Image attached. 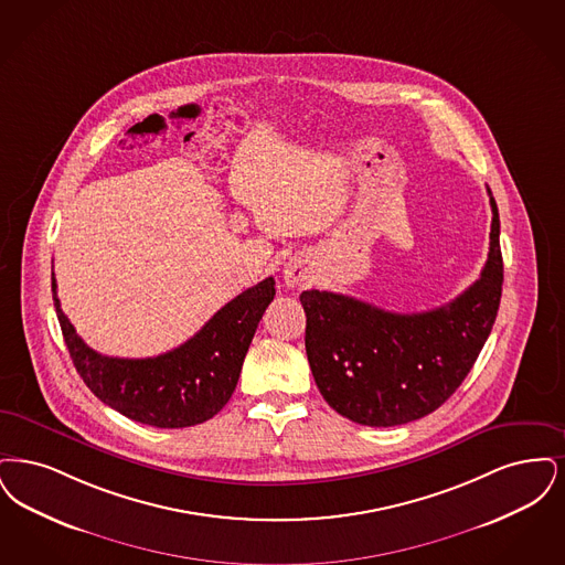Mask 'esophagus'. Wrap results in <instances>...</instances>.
I'll return each instance as SVG.
<instances>
[{"label":"esophagus","instance_id":"obj_1","mask_svg":"<svg viewBox=\"0 0 565 565\" xmlns=\"http://www.w3.org/2000/svg\"><path fill=\"white\" fill-rule=\"evenodd\" d=\"M285 282H287L289 287H297V285L301 282V270H297V268H285Z\"/></svg>","mask_w":565,"mask_h":565}]
</instances>
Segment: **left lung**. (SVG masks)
<instances>
[{
    "instance_id": "left-lung-1",
    "label": "left lung",
    "mask_w": 565,
    "mask_h": 565,
    "mask_svg": "<svg viewBox=\"0 0 565 565\" xmlns=\"http://www.w3.org/2000/svg\"><path fill=\"white\" fill-rule=\"evenodd\" d=\"M491 204L490 253L479 280L447 306L398 315L350 295L303 291L306 354L322 398L363 426L433 414L458 391L490 338L504 266Z\"/></svg>"
}]
</instances>
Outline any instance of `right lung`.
<instances>
[{
  "mask_svg": "<svg viewBox=\"0 0 565 565\" xmlns=\"http://www.w3.org/2000/svg\"><path fill=\"white\" fill-rule=\"evenodd\" d=\"M266 278L246 289L185 344L151 359L98 354L75 333L61 310L52 274V299L70 356L84 384L111 409L156 428L196 426L220 414L234 393L246 350L276 289Z\"/></svg>",
  "mask_w": 565,
  "mask_h": 565,
  "instance_id": "add662e5",
  "label": "right lung"
}]
</instances>
